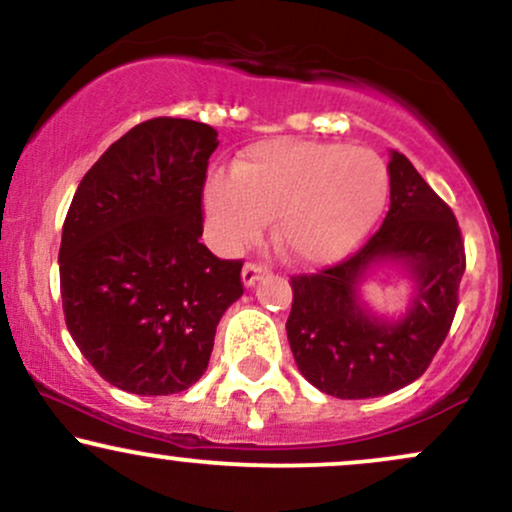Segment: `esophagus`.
<instances>
[{
    "label": "esophagus",
    "instance_id": "1",
    "mask_svg": "<svg viewBox=\"0 0 512 512\" xmlns=\"http://www.w3.org/2000/svg\"><path fill=\"white\" fill-rule=\"evenodd\" d=\"M267 272H269V269L264 267V264H260V262H248V264H245V267H243V284H245V286H255L257 281H260L262 276L267 274Z\"/></svg>",
    "mask_w": 512,
    "mask_h": 512
}]
</instances>
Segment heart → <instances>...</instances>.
Instances as JSON below:
<instances>
[{
    "mask_svg": "<svg viewBox=\"0 0 512 512\" xmlns=\"http://www.w3.org/2000/svg\"><path fill=\"white\" fill-rule=\"evenodd\" d=\"M390 195L385 161L370 149L313 139H269L243 151L231 178L214 175L204 211L226 248L274 219V245L303 264L342 260L373 231Z\"/></svg>",
    "mask_w": 512,
    "mask_h": 512,
    "instance_id": "heart-1",
    "label": "heart"
}]
</instances>
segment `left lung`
I'll list each match as a JSON object with an SVG mask.
<instances>
[{
    "label": "left lung",
    "mask_w": 512,
    "mask_h": 512,
    "mask_svg": "<svg viewBox=\"0 0 512 512\" xmlns=\"http://www.w3.org/2000/svg\"><path fill=\"white\" fill-rule=\"evenodd\" d=\"M390 211L383 226L346 260L291 276L286 334L310 385L339 399L390 395L426 373L448 337L467 267L455 214L404 154L392 151ZM407 263L417 281L410 313L383 323L357 303L373 263Z\"/></svg>",
    "instance_id": "left-lung-1"
}]
</instances>
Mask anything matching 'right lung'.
I'll list each match as a JSON object with an SVG mask.
<instances>
[{
    "instance_id": "right-lung-1",
    "label": "right lung",
    "mask_w": 512,
    "mask_h": 512,
    "mask_svg": "<svg viewBox=\"0 0 512 512\" xmlns=\"http://www.w3.org/2000/svg\"><path fill=\"white\" fill-rule=\"evenodd\" d=\"M216 129L139 122L93 163L62 226L67 330L96 373L132 395H175L209 366L221 315L243 296V260L202 236Z\"/></svg>"
}]
</instances>
